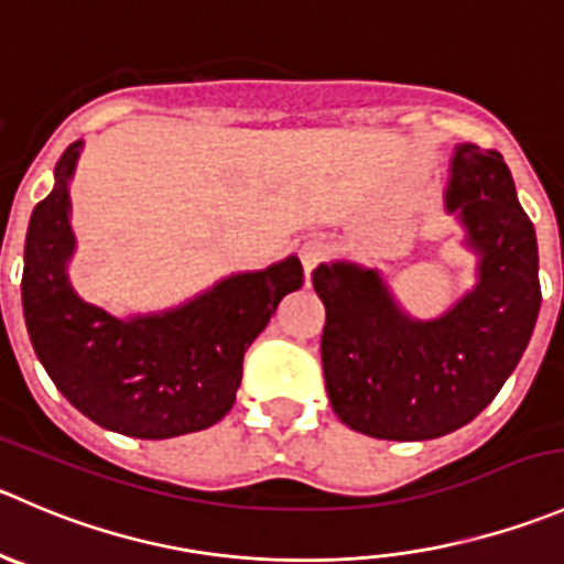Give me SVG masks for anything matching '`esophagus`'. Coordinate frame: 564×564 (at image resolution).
<instances>
[{
    "label": "esophagus",
    "instance_id": "1",
    "mask_svg": "<svg viewBox=\"0 0 564 564\" xmlns=\"http://www.w3.org/2000/svg\"><path fill=\"white\" fill-rule=\"evenodd\" d=\"M322 259H325V245H322L319 239H308V242L300 248V261H303L305 278L316 270V264H319Z\"/></svg>",
    "mask_w": 564,
    "mask_h": 564
}]
</instances>
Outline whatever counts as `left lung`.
Segmentation results:
<instances>
[{"label":"left lung","instance_id":"obj_1","mask_svg":"<svg viewBox=\"0 0 564 564\" xmlns=\"http://www.w3.org/2000/svg\"><path fill=\"white\" fill-rule=\"evenodd\" d=\"M446 206L482 259L477 289L441 319L404 316L375 270L338 261L311 272L325 303L327 397L349 430L371 438L430 441L477 419L538 322V239L499 151H457Z\"/></svg>","mask_w":564,"mask_h":564}]
</instances>
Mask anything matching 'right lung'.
<instances>
[{"instance_id":"1","label":"right lung","mask_w":564,"mask_h":564,"mask_svg":"<svg viewBox=\"0 0 564 564\" xmlns=\"http://www.w3.org/2000/svg\"><path fill=\"white\" fill-rule=\"evenodd\" d=\"M79 149L63 151L54 189L26 231L21 303L35 355L59 393L98 427L143 441L212 427L237 399L248 347L278 303L303 286V267L292 256L156 316L118 319L85 303L65 275L74 253L68 178Z\"/></svg>"}]
</instances>
